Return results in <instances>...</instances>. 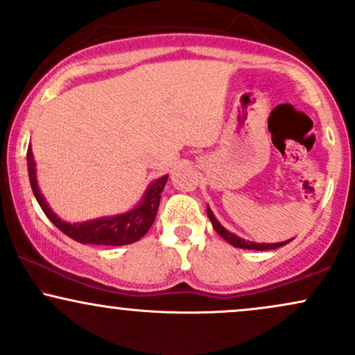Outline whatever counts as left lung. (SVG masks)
<instances>
[{"mask_svg": "<svg viewBox=\"0 0 355 355\" xmlns=\"http://www.w3.org/2000/svg\"><path fill=\"white\" fill-rule=\"evenodd\" d=\"M207 215H209L211 225H214V229L217 234L222 237L223 240H227V242L230 243V245L237 247V248H248V250H274V248H279L282 245H287L288 242H292L294 239L291 240H284V242H277V243H255V242H250V240H245V239H240L239 235L232 234L225 229V227L222 225V223L218 222L217 218H215L214 211L210 210V207H207Z\"/></svg>", "mask_w": 355, "mask_h": 355, "instance_id": "left-lung-1", "label": "left lung"}]
</instances>
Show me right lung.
Returning a JSON list of instances; mask_svg holds the SVG:
<instances>
[{"instance_id":"add662e5","label":"right lung","mask_w":355,"mask_h":355,"mask_svg":"<svg viewBox=\"0 0 355 355\" xmlns=\"http://www.w3.org/2000/svg\"><path fill=\"white\" fill-rule=\"evenodd\" d=\"M28 160V175H30L31 190H33L36 200L44 211L48 218L55 223L58 229L67 234L68 237L76 240L80 243H93V245H128V243L140 240L152 227L155 217H157L158 205H160L162 191L165 189V183L168 180V175L157 178L146 187L144 197L138 202V205L125 214L110 215V217H100L87 220V222L70 223L67 220H61L48 205L46 198L40 191L38 180H36V164L31 145L28 146L26 153Z\"/></svg>"}]
</instances>
